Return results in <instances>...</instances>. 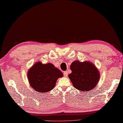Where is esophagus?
Returning <instances> with one entry per match:
<instances>
[{
    "mask_svg": "<svg viewBox=\"0 0 123 123\" xmlns=\"http://www.w3.org/2000/svg\"><path fill=\"white\" fill-rule=\"evenodd\" d=\"M63 74H64V76L65 77H67V76H68V73H67V72H66V71L64 72Z\"/></svg>",
    "mask_w": 123,
    "mask_h": 123,
    "instance_id": "esophagus-1",
    "label": "esophagus"
}]
</instances>
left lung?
Returning <instances> with one entry per match:
<instances>
[{"label":"left lung","instance_id":"obj_1","mask_svg":"<svg viewBox=\"0 0 123 123\" xmlns=\"http://www.w3.org/2000/svg\"><path fill=\"white\" fill-rule=\"evenodd\" d=\"M72 73L68 77L75 88L89 91L94 88L100 79V73L95 65L89 61L73 62L71 65Z\"/></svg>","mask_w":123,"mask_h":123}]
</instances>
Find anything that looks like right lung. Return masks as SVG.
<instances>
[{
    "mask_svg": "<svg viewBox=\"0 0 123 123\" xmlns=\"http://www.w3.org/2000/svg\"><path fill=\"white\" fill-rule=\"evenodd\" d=\"M62 76V72L53 64H43L40 62L34 64L27 72L30 86L41 93H47L53 89L57 79Z\"/></svg>",
    "mask_w": 123,
    "mask_h": 123,
    "instance_id": "1",
    "label": "right lung"
}]
</instances>
